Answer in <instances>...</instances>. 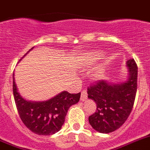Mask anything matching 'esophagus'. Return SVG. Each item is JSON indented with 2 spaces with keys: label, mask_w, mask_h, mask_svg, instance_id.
<instances>
[{
  "label": "esophagus",
  "mask_w": 150,
  "mask_h": 150,
  "mask_svg": "<svg viewBox=\"0 0 150 150\" xmlns=\"http://www.w3.org/2000/svg\"><path fill=\"white\" fill-rule=\"evenodd\" d=\"M86 98H87V93H86V90H83L81 93L80 101H82V102H84V101L86 100Z\"/></svg>",
  "instance_id": "34e87169"
}]
</instances>
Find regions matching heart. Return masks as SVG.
<instances>
[{"label":"heart","instance_id":"1","mask_svg":"<svg viewBox=\"0 0 150 150\" xmlns=\"http://www.w3.org/2000/svg\"><path fill=\"white\" fill-rule=\"evenodd\" d=\"M101 56H102V54L100 52H92L85 57V61H87V62H93V61H96L97 60L100 59ZM103 76V73L102 71H98V72L94 73V74L93 75V80H99Z\"/></svg>","mask_w":150,"mask_h":150}]
</instances>
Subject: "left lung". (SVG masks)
Segmentation results:
<instances>
[{"mask_svg": "<svg viewBox=\"0 0 150 150\" xmlns=\"http://www.w3.org/2000/svg\"><path fill=\"white\" fill-rule=\"evenodd\" d=\"M127 77L112 83L100 80L88 87V98L96 103V111L89 117L95 130L102 134L113 132L126 121L132 111L137 89V66L134 59L126 62Z\"/></svg>", "mask_w": 150, "mask_h": 150, "instance_id": "1", "label": "left lung"}]
</instances>
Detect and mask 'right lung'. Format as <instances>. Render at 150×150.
Instances as JSON below:
<instances>
[{"label":"right lung","instance_id":"1","mask_svg":"<svg viewBox=\"0 0 150 150\" xmlns=\"http://www.w3.org/2000/svg\"><path fill=\"white\" fill-rule=\"evenodd\" d=\"M34 47L28 51L21 61ZM13 91L18 113L28 129L38 135H52L58 132L65 121L67 111L80 100V95L63 91L48 100L34 102L26 100L19 93L13 75Z\"/></svg>","mask_w":150,"mask_h":150}]
</instances>
